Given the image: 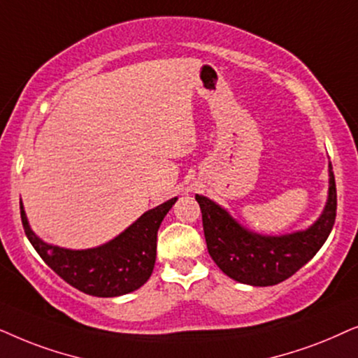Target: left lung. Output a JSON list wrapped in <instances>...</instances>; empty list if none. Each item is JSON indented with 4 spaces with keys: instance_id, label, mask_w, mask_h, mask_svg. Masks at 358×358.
I'll list each match as a JSON object with an SVG mask.
<instances>
[{
    "instance_id": "8db88e82",
    "label": "left lung",
    "mask_w": 358,
    "mask_h": 358,
    "mask_svg": "<svg viewBox=\"0 0 358 358\" xmlns=\"http://www.w3.org/2000/svg\"><path fill=\"white\" fill-rule=\"evenodd\" d=\"M201 208L208 252L229 278L252 287H271L306 265L331 234L336 221L337 192L329 162V196L324 211L306 231L262 236L241 226L226 209L196 194Z\"/></svg>"
}]
</instances>
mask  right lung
Segmentation results:
<instances>
[{"label": "right lung", "mask_w": 358, "mask_h": 358, "mask_svg": "<svg viewBox=\"0 0 358 358\" xmlns=\"http://www.w3.org/2000/svg\"><path fill=\"white\" fill-rule=\"evenodd\" d=\"M175 201L176 198H171L149 209L113 241L85 250L64 249L39 239L27 222L22 203L21 219L32 247L60 278L92 296L114 298L136 292L150 278L157 257V231Z\"/></svg>", "instance_id": "add662e5"}]
</instances>
